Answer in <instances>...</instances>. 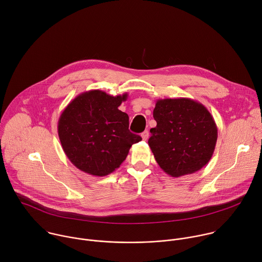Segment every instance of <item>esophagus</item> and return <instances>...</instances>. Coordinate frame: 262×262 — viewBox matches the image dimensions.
Segmentation results:
<instances>
[{"label": "esophagus", "instance_id": "obj_1", "mask_svg": "<svg viewBox=\"0 0 262 262\" xmlns=\"http://www.w3.org/2000/svg\"><path fill=\"white\" fill-rule=\"evenodd\" d=\"M141 137L144 141H146L148 138H149V132L148 130H144L142 134H141Z\"/></svg>", "mask_w": 262, "mask_h": 262}]
</instances>
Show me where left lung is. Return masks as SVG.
<instances>
[{"label":"left lung","instance_id":"8db88e82","mask_svg":"<svg viewBox=\"0 0 262 262\" xmlns=\"http://www.w3.org/2000/svg\"><path fill=\"white\" fill-rule=\"evenodd\" d=\"M154 118L157 126L150 129L148 145L168 175L195 173L210 161L217 127L202 103L184 97L158 99Z\"/></svg>","mask_w":262,"mask_h":262}]
</instances>
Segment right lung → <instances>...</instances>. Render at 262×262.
<instances>
[{"label": "right lung", "mask_w": 262, "mask_h": 262, "mask_svg": "<svg viewBox=\"0 0 262 262\" xmlns=\"http://www.w3.org/2000/svg\"><path fill=\"white\" fill-rule=\"evenodd\" d=\"M127 93L100 90L79 94L62 112L58 135L69 161L81 171L105 176L120 167L133 144L142 138L128 129V115L118 106Z\"/></svg>", "instance_id": "add662e5"}]
</instances>
